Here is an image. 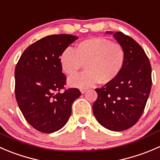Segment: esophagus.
Here are the masks:
<instances>
[{
  "label": "esophagus",
  "instance_id": "34e87169",
  "mask_svg": "<svg viewBox=\"0 0 160 160\" xmlns=\"http://www.w3.org/2000/svg\"><path fill=\"white\" fill-rule=\"evenodd\" d=\"M86 91H87V88H81V92H82V94L85 93Z\"/></svg>",
  "mask_w": 160,
  "mask_h": 160
}]
</instances>
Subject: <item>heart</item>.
<instances>
[{
    "label": "heart",
    "instance_id": "obj_1",
    "mask_svg": "<svg viewBox=\"0 0 160 160\" xmlns=\"http://www.w3.org/2000/svg\"><path fill=\"white\" fill-rule=\"evenodd\" d=\"M125 61V50L121 43L100 37L81 41L73 50L66 49L59 58L61 69L69 76L76 75L85 65L86 72L68 80L70 85L82 88L98 82L106 85L113 82L122 72Z\"/></svg>",
    "mask_w": 160,
    "mask_h": 160
}]
</instances>
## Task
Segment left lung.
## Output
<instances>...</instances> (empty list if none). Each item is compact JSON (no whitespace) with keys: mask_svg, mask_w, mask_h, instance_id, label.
Instances as JSON below:
<instances>
[{"mask_svg":"<svg viewBox=\"0 0 160 160\" xmlns=\"http://www.w3.org/2000/svg\"><path fill=\"white\" fill-rule=\"evenodd\" d=\"M113 36L124 48L125 64L113 82L96 88L92 111L101 125L121 132L134 126L143 113L152 88V68L144 50L132 37L122 32Z\"/></svg>","mask_w":160,"mask_h":160,"instance_id":"8db88e82","label":"left lung"}]
</instances>
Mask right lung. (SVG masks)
<instances>
[{
	"label": "right lung",
	"mask_w": 160,
	"mask_h": 160,
	"mask_svg": "<svg viewBox=\"0 0 160 160\" xmlns=\"http://www.w3.org/2000/svg\"><path fill=\"white\" fill-rule=\"evenodd\" d=\"M78 39L69 34L50 35L28 47L15 70V92L25 119L36 130L53 133L64 127L72 113L77 88L66 89L61 53Z\"/></svg>",
	"instance_id": "right-lung-1"
}]
</instances>
